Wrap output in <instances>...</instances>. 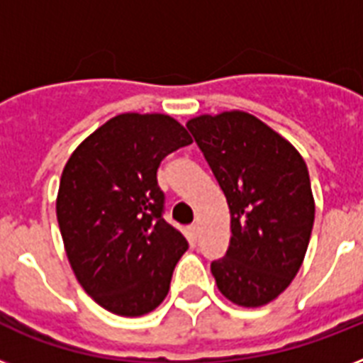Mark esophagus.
<instances>
[{
	"label": "esophagus",
	"instance_id": "esophagus-1",
	"mask_svg": "<svg viewBox=\"0 0 363 363\" xmlns=\"http://www.w3.org/2000/svg\"><path fill=\"white\" fill-rule=\"evenodd\" d=\"M198 233H199V228L196 226V224L188 228V238H190V241H198Z\"/></svg>",
	"mask_w": 363,
	"mask_h": 363
}]
</instances>
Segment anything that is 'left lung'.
<instances>
[{"instance_id": "left-lung-1", "label": "left lung", "mask_w": 363, "mask_h": 363, "mask_svg": "<svg viewBox=\"0 0 363 363\" xmlns=\"http://www.w3.org/2000/svg\"><path fill=\"white\" fill-rule=\"evenodd\" d=\"M186 128L226 196L232 238L211 271L232 303L262 307L290 286L309 247L315 199L305 160L242 111L201 115Z\"/></svg>"}]
</instances>
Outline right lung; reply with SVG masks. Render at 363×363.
I'll return each instance as SVG.
<instances>
[{
  "instance_id": "1",
  "label": "right lung",
  "mask_w": 363,
  "mask_h": 363,
  "mask_svg": "<svg viewBox=\"0 0 363 363\" xmlns=\"http://www.w3.org/2000/svg\"><path fill=\"white\" fill-rule=\"evenodd\" d=\"M192 137L169 115L124 113L88 135L60 179L56 216L71 269L109 313L141 316L169 292L188 242L164 220L160 162Z\"/></svg>"
}]
</instances>
